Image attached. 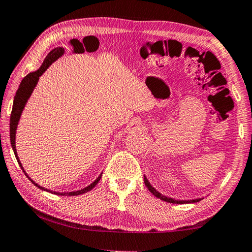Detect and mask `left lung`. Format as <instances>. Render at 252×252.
I'll return each mask as SVG.
<instances>
[{"mask_svg":"<svg viewBox=\"0 0 252 252\" xmlns=\"http://www.w3.org/2000/svg\"><path fill=\"white\" fill-rule=\"evenodd\" d=\"M144 183H146L147 188L149 190H150L151 193H153V195H156L157 198L163 200V201H165V202H170V203H192V202H198V201H200V200H201V199H195V200H187V201H186V200H174L172 198H168V197H165V195H162L161 193L158 192L155 188H153L150 185V183H149L148 179L146 177H144Z\"/></svg>","mask_w":252,"mask_h":252,"instance_id":"obj_1","label":"left lung"}]
</instances>
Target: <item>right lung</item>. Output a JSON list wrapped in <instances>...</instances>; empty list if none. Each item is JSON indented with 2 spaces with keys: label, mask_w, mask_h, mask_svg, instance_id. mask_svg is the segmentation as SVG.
Masks as SVG:
<instances>
[{
  "label": "right lung",
  "mask_w": 252,
  "mask_h": 252,
  "mask_svg": "<svg viewBox=\"0 0 252 252\" xmlns=\"http://www.w3.org/2000/svg\"><path fill=\"white\" fill-rule=\"evenodd\" d=\"M64 52V50L62 48H58V49H54L51 51V52L48 54V57L45 58L44 62L42 63V65L39 70H36L35 72H32V73H29L25 78L22 80V82H21L20 87L18 89V91L15 93V96H14V101H13V108H12V112H11V118H10V140H11V146L12 149H13L14 151V155L16 160H18L19 164L21 169L23 170V172L25 173L24 169L22 167V164H21V162L18 158V155H16V149H15V131H16V126H18V123L20 120V117H21V113H22V111L24 109V105L27 103L28 99L31 95V93L33 91V89L35 88V85L37 83V81H39L40 76L44 73V71L48 69V67L52 64V63L57 60L58 58L61 57V55ZM25 176L29 178V180H31L30 177L28 176L27 173H25ZM101 179V174L99 177H97L96 180L94 182H92L90 186H88L87 188H84V189H81L79 191H74V192H53V191H50L48 189H44L43 187H40L37 183H35L34 181L31 180V182L33 183L34 186H36L37 188H40L42 190H45L48 191V192H52L54 194H59V195H79V194H82L88 192V191H90L91 189H93L96 186V183L100 181Z\"/></svg>",
  "instance_id": "right-lung-1"
}]
</instances>
